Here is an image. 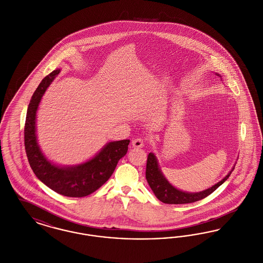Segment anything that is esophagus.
I'll list each match as a JSON object with an SVG mask.
<instances>
[{
	"label": "esophagus",
	"mask_w": 263,
	"mask_h": 263,
	"mask_svg": "<svg viewBox=\"0 0 263 263\" xmlns=\"http://www.w3.org/2000/svg\"><path fill=\"white\" fill-rule=\"evenodd\" d=\"M132 146L134 148H143L145 146V141L142 138H136L132 141Z\"/></svg>",
	"instance_id": "1"
}]
</instances>
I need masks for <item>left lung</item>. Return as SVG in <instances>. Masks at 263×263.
Returning a JSON list of instances; mask_svg holds the SVG:
<instances>
[{
    "mask_svg": "<svg viewBox=\"0 0 263 263\" xmlns=\"http://www.w3.org/2000/svg\"><path fill=\"white\" fill-rule=\"evenodd\" d=\"M233 171L234 168L227 175L225 178H223L220 182H218L212 187L208 188L202 192L187 193V192H183L176 189L167 182V180L162 175L161 170L159 168L155 155L150 153L147 159L146 178L150 187L152 188V190L154 191L155 195L159 200L166 204H186V203H192V202L204 199L205 197L210 195L217 188L225 182Z\"/></svg>",
    "mask_w": 263,
    "mask_h": 263,
    "instance_id": "1",
    "label": "left lung"
}]
</instances>
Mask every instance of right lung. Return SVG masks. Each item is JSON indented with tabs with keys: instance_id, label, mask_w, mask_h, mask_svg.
<instances>
[{
	"instance_id": "add662e5",
	"label": "right lung",
	"mask_w": 263,
	"mask_h": 263,
	"mask_svg": "<svg viewBox=\"0 0 263 263\" xmlns=\"http://www.w3.org/2000/svg\"><path fill=\"white\" fill-rule=\"evenodd\" d=\"M60 70H54L39 84L28 104L25 124V148L28 163L38 178L55 192L68 197H84L105 183L128 150L129 140L108 143L99 155L87 163L59 167L48 162L39 150L35 135V116L38 104Z\"/></svg>"
}]
</instances>
